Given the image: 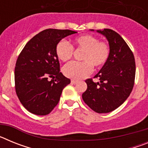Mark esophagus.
<instances>
[{
	"label": "esophagus",
	"instance_id": "1",
	"mask_svg": "<svg viewBox=\"0 0 148 148\" xmlns=\"http://www.w3.org/2000/svg\"><path fill=\"white\" fill-rule=\"evenodd\" d=\"M71 83L72 84H76V83H78V81H76V80H71Z\"/></svg>",
	"mask_w": 148,
	"mask_h": 148
}]
</instances>
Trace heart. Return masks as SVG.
Wrapping results in <instances>:
<instances>
[{"mask_svg":"<svg viewBox=\"0 0 148 148\" xmlns=\"http://www.w3.org/2000/svg\"><path fill=\"white\" fill-rule=\"evenodd\" d=\"M74 49L82 51V62H72L63 69L66 77L75 80H80L92 73L93 66L101 68L108 61L110 54L109 44L104 40H99L92 35L85 34L78 36L73 40L71 45L66 40H61L56 47V56L63 62H66L73 58Z\"/></svg>","mask_w":148,"mask_h":148,"instance_id":"obj_1","label":"heart"}]
</instances>
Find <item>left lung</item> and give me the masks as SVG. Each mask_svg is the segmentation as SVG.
<instances>
[{
	"label": "left lung",
	"instance_id": "left-lung-1",
	"mask_svg": "<svg viewBox=\"0 0 148 148\" xmlns=\"http://www.w3.org/2000/svg\"><path fill=\"white\" fill-rule=\"evenodd\" d=\"M107 38L110 47L108 61L92 78L85 81L86 91L82 94L84 101L98 113L114 110L125 102L134 86L136 63L130 47L119 34L110 29L98 30Z\"/></svg>",
	"mask_w": 148,
	"mask_h": 148
}]
</instances>
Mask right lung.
<instances>
[{"label":"right lung","instance_id":"1","mask_svg":"<svg viewBox=\"0 0 148 148\" xmlns=\"http://www.w3.org/2000/svg\"><path fill=\"white\" fill-rule=\"evenodd\" d=\"M75 33L69 29L43 30L29 40L18 56L15 67V92L30 113L49 114L58 104L62 90L70 83L60 72L56 47L61 39Z\"/></svg>","mask_w":148,"mask_h":148}]
</instances>
